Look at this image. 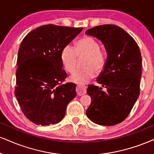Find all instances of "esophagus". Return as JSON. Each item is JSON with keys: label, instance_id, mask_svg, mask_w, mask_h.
<instances>
[{"label": "esophagus", "instance_id": "esophagus-1", "mask_svg": "<svg viewBox=\"0 0 154 154\" xmlns=\"http://www.w3.org/2000/svg\"><path fill=\"white\" fill-rule=\"evenodd\" d=\"M76 92L78 96H82L86 93V87L84 86H79L78 85L76 86Z\"/></svg>", "mask_w": 154, "mask_h": 154}]
</instances>
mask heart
Segmentation results:
<instances>
[{
    "mask_svg": "<svg viewBox=\"0 0 154 154\" xmlns=\"http://www.w3.org/2000/svg\"><path fill=\"white\" fill-rule=\"evenodd\" d=\"M87 56L83 64V68L75 72L69 80L77 84H86L96 74L100 73L105 68L106 57L100 51V44L96 40L90 36H84L77 41L75 49L68 45L63 48L60 54V60L66 71L73 73L76 69L78 56Z\"/></svg>",
    "mask_w": 154,
    "mask_h": 154,
    "instance_id": "1",
    "label": "heart"
}]
</instances>
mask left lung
Returning <instances> with one entry per match:
<instances>
[{
  "instance_id": "obj_1",
  "label": "left lung",
  "mask_w": 154,
  "mask_h": 154,
  "mask_svg": "<svg viewBox=\"0 0 154 154\" xmlns=\"http://www.w3.org/2000/svg\"><path fill=\"white\" fill-rule=\"evenodd\" d=\"M104 45L107 58L97 83L106 88L89 85L91 103L86 111L91 121L101 126H114L124 121L139 96L142 60L137 43L124 30L106 24L87 30Z\"/></svg>"
}]
</instances>
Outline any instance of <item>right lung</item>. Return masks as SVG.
<instances>
[{"label":"right lung","mask_w":154,"mask_h":154,"mask_svg":"<svg viewBox=\"0 0 154 154\" xmlns=\"http://www.w3.org/2000/svg\"><path fill=\"white\" fill-rule=\"evenodd\" d=\"M82 28L49 24L27 34L18 50L15 95L26 117L37 125L59 123L76 96L73 83L63 84L60 54Z\"/></svg>","instance_id":"add662e5"}]
</instances>
